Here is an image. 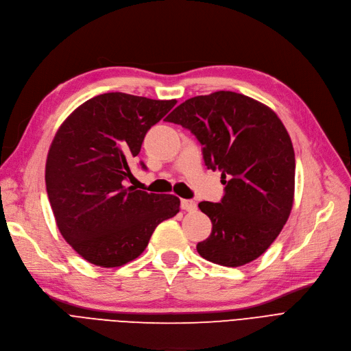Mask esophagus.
I'll return each mask as SVG.
<instances>
[{
    "mask_svg": "<svg viewBox=\"0 0 351 351\" xmlns=\"http://www.w3.org/2000/svg\"><path fill=\"white\" fill-rule=\"evenodd\" d=\"M181 208L186 210V212H195L197 210V203L193 202V200H181Z\"/></svg>",
    "mask_w": 351,
    "mask_h": 351,
    "instance_id": "34e87169",
    "label": "esophagus"
}]
</instances>
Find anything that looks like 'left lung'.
I'll return each mask as SVG.
<instances>
[{"mask_svg":"<svg viewBox=\"0 0 351 351\" xmlns=\"http://www.w3.org/2000/svg\"><path fill=\"white\" fill-rule=\"evenodd\" d=\"M167 122L195 135L204 164L226 186L220 203H199L213 224L197 243L200 256L229 268L255 261L281 233L293 204L295 152L282 121L249 96L219 90L187 99Z\"/></svg>","mask_w":351,"mask_h":351,"instance_id":"8db88e82","label":"left lung"}]
</instances>
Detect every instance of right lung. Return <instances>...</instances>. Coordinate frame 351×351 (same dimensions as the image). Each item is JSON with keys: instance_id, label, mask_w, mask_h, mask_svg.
<instances>
[{"instance_id": "add662e5", "label": "right lung", "mask_w": 351, "mask_h": 351, "mask_svg": "<svg viewBox=\"0 0 351 351\" xmlns=\"http://www.w3.org/2000/svg\"><path fill=\"white\" fill-rule=\"evenodd\" d=\"M176 104L97 95L56 132L46 161L47 195L62 236L83 259L102 268L128 263L145 250L158 224L180 212L173 194L125 186L145 134Z\"/></svg>"}]
</instances>
